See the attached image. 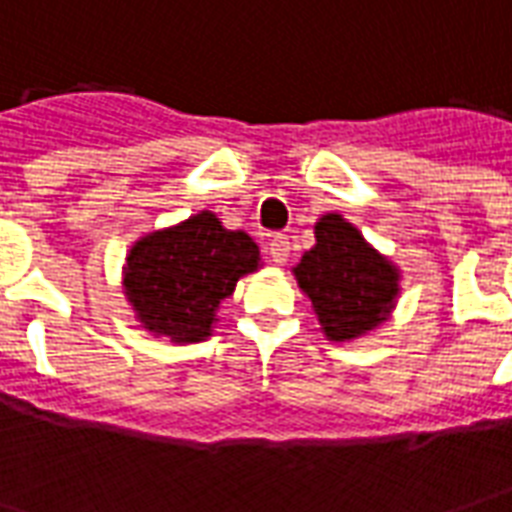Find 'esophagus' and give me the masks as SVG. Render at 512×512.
I'll list each match as a JSON object with an SVG mask.
<instances>
[{
	"instance_id": "obj_1",
	"label": "esophagus",
	"mask_w": 512,
	"mask_h": 512,
	"mask_svg": "<svg viewBox=\"0 0 512 512\" xmlns=\"http://www.w3.org/2000/svg\"><path fill=\"white\" fill-rule=\"evenodd\" d=\"M268 255H271V260L277 263V266H285L290 257V241L285 238V235H274L271 241H268Z\"/></svg>"
}]
</instances>
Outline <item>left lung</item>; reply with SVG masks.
<instances>
[{"label":"left lung","instance_id":"8db88e82","mask_svg":"<svg viewBox=\"0 0 512 512\" xmlns=\"http://www.w3.org/2000/svg\"><path fill=\"white\" fill-rule=\"evenodd\" d=\"M323 334L334 343L373 332L395 310L400 271L340 213L315 224V246L293 268Z\"/></svg>","mask_w":512,"mask_h":512}]
</instances>
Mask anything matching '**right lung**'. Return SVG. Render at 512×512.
Masks as SVG:
<instances>
[{"label":"right lung","mask_w":512,"mask_h":512,"mask_svg":"<svg viewBox=\"0 0 512 512\" xmlns=\"http://www.w3.org/2000/svg\"><path fill=\"white\" fill-rule=\"evenodd\" d=\"M260 268V249L244 230H224L216 213L142 235L126 257L123 293L142 329L172 343L211 337L216 310L235 282Z\"/></svg>","instance_id":"add662e5"}]
</instances>
